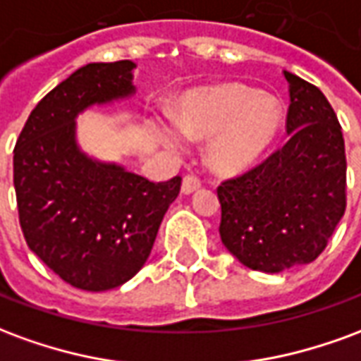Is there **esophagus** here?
I'll return each instance as SVG.
<instances>
[{"label": "esophagus", "mask_w": 361, "mask_h": 361, "mask_svg": "<svg viewBox=\"0 0 361 361\" xmlns=\"http://www.w3.org/2000/svg\"><path fill=\"white\" fill-rule=\"evenodd\" d=\"M201 188V180L193 176V173H188L185 178H183V183H181V191L185 193V195H191V193H195L197 189Z\"/></svg>", "instance_id": "1"}]
</instances>
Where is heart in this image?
Listing matches in <instances>:
<instances>
[{"mask_svg":"<svg viewBox=\"0 0 361 361\" xmlns=\"http://www.w3.org/2000/svg\"><path fill=\"white\" fill-rule=\"evenodd\" d=\"M176 127L189 139H211L207 158L212 170L240 173L250 168L272 142L280 126L279 104L235 82L189 92L173 111ZM158 126L160 141L180 147V135Z\"/></svg>","mask_w":361,"mask_h":361,"instance_id":"1","label":"heart"}]
</instances>
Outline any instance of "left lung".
<instances>
[{"mask_svg": "<svg viewBox=\"0 0 361 361\" xmlns=\"http://www.w3.org/2000/svg\"><path fill=\"white\" fill-rule=\"evenodd\" d=\"M286 142L216 189L220 240L242 265L280 272L321 255L346 211L342 127L325 94L284 71Z\"/></svg>", "mask_w": 361, "mask_h": 361, "instance_id": "obj_1", "label": "left lung"}]
</instances>
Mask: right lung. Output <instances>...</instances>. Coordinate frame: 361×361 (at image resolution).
<instances>
[{
	"instance_id": "1",
	"label": "right lung",
	"mask_w": 361,
	"mask_h": 361,
	"mask_svg": "<svg viewBox=\"0 0 361 361\" xmlns=\"http://www.w3.org/2000/svg\"><path fill=\"white\" fill-rule=\"evenodd\" d=\"M135 63H89L30 111L13 150V183L28 247L67 284L104 292L133 279L157 240L181 178L149 181L92 160L75 139V118L133 94Z\"/></svg>"
}]
</instances>
